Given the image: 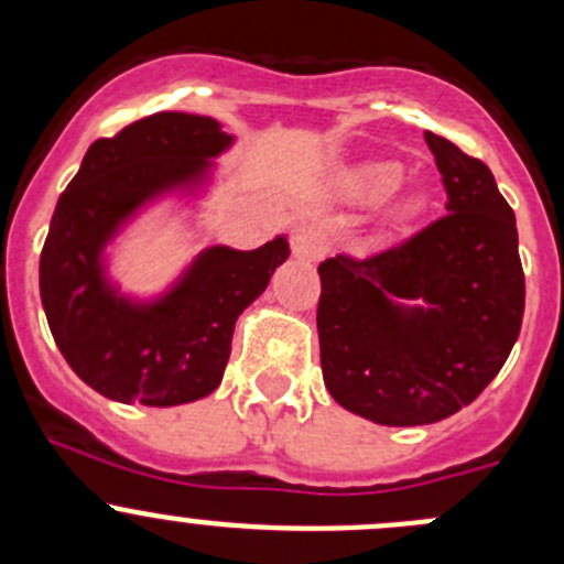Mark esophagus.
I'll use <instances>...</instances> for the list:
<instances>
[{"label":"esophagus","mask_w":564,"mask_h":564,"mask_svg":"<svg viewBox=\"0 0 564 564\" xmlns=\"http://www.w3.org/2000/svg\"><path fill=\"white\" fill-rule=\"evenodd\" d=\"M327 250V237L316 226H297L292 235V253L300 261H318Z\"/></svg>","instance_id":"1"}]
</instances>
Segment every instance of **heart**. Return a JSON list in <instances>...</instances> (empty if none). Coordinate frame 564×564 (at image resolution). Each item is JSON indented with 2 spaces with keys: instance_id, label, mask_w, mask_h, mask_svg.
<instances>
[{
  "instance_id": "heart-1",
  "label": "heart",
  "mask_w": 564,
  "mask_h": 564,
  "mask_svg": "<svg viewBox=\"0 0 564 564\" xmlns=\"http://www.w3.org/2000/svg\"><path fill=\"white\" fill-rule=\"evenodd\" d=\"M403 182V166L395 161H371L357 166L349 176V191L357 202L362 204H379L384 198L392 196L398 191V185ZM425 209V196L423 193H406L403 198H398L392 204V218L406 224L414 220Z\"/></svg>"
}]
</instances>
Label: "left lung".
<instances>
[{"label":"left lung","instance_id":"obj_1","mask_svg":"<svg viewBox=\"0 0 564 564\" xmlns=\"http://www.w3.org/2000/svg\"><path fill=\"white\" fill-rule=\"evenodd\" d=\"M447 213L401 248L318 264L324 388L379 425H429L469 406L508 360L524 318L510 204L491 169L425 133Z\"/></svg>","mask_w":564,"mask_h":564}]
</instances>
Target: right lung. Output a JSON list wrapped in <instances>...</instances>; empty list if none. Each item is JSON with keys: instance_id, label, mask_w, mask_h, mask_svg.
Returning <instances> with one entry per match:
<instances>
[{"instance_id": "right-lung-1", "label": "right lung", "mask_w": 564, "mask_h": 564, "mask_svg": "<svg viewBox=\"0 0 564 564\" xmlns=\"http://www.w3.org/2000/svg\"><path fill=\"white\" fill-rule=\"evenodd\" d=\"M213 117L163 111L98 139L59 196L40 253L51 335L82 382L119 403L180 406L220 384L237 316L289 259L286 235L256 250L202 248L152 294L124 292L113 248L163 204L198 213L235 147Z\"/></svg>"}]
</instances>
